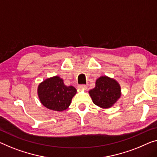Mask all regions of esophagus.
<instances>
[{
    "label": "esophagus",
    "instance_id": "34e87169",
    "mask_svg": "<svg viewBox=\"0 0 157 157\" xmlns=\"http://www.w3.org/2000/svg\"><path fill=\"white\" fill-rule=\"evenodd\" d=\"M79 90H86V86L85 85H78Z\"/></svg>",
    "mask_w": 157,
    "mask_h": 157
}]
</instances>
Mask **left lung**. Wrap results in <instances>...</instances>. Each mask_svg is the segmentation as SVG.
I'll use <instances>...</instances> for the list:
<instances>
[{"instance_id": "8db88e82", "label": "left lung", "mask_w": 157, "mask_h": 157, "mask_svg": "<svg viewBox=\"0 0 157 157\" xmlns=\"http://www.w3.org/2000/svg\"><path fill=\"white\" fill-rule=\"evenodd\" d=\"M89 94L95 105L102 109H109L121 97V89L116 79L101 76L97 79L95 87L90 90Z\"/></svg>"}]
</instances>
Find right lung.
I'll return each instance as SVG.
<instances>
[{
    "mask_svg": "<svg viewBox=\"0 0 157 157\" xmlns=\"http://www.w3.org/2000/svg\"><path fill=\"white\" fill-rule=\"evenodd\" d=\"M39 99L43 106L56 111H63L68 108L77 90L73 86H66L59 76L46 79L37 89Z\"/></svg>",
    "mask_w": 157,
    "mask_h": 157,
    "instance_id": "1",
    "label": "right lung"
}]
</instances>
